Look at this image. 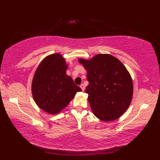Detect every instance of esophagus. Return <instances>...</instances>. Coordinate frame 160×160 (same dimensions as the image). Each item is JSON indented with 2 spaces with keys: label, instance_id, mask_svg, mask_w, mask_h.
Here are the masks:
<instances>
[{
  "label": "esophagus",
  "instance_id": "34e87169",
  "mask_svg": "<svg viewBox=\"0 0 160 160\" xmlns=\"http://www.w3.org/2000/svg\"><path fill=\"white\" fill-rule=\"evenodd\" d=\"M80 88H81V89H82V90L84 91V89H85V87H84V84H80Z\"/></svg>",
  "mask_w": 160,
  "mask_h": 160
}]
</instances>
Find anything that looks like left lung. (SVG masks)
Listing matches in <instances>:
<instances>
[{
	"label": "left lung",
	"instance_id": "left-lung-1",
	"mask_svg": "<svg viewBox=\"0 0 160 160\" xmlns=\"http://www.w3.org/2000/svg\"><path fill=\"white\" fill-rule=\"evenodd\" d=\"M78 61L87 71L89 84L85 92L93 114L104 122L120 118L128 108L133 93L132 78L124 64L109 54Z\"/></svg>",
	"mask_w": 160,
	"mask_h": 160
}]
</instances>
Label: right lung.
Masks as SVG:
<instances>
[{"label": "right lung", "mask_w": 160, "mask_h": 160, "mask_svg": "<svg viewBox=\"0 0 160 160\" xmlns=\"http://www.w3.org/2000/svg\"><path fill=\"white\" fill-rule=\"evenodd\" d=\"M67 64L60 53L47 56L37 68L32 84L33 100L49 114L60 113L82 89L67 76Z\"/></svg>", "instance_id": "add662e5"}]
</instances>
